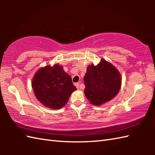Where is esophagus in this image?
Instances as JSON below:
<instances>
[{"label":"esophagus","instance_id":"34e87169","mask_svg":"<svg viewBox=\"0 0 155 155\" xmlns=\"http://www.w3.org/2000/svg\"><path fill=\"white\" fill-rule=\"evenodd\" d=\"M74 85H75V87L78 88H78H79V87H80V83H75V84H74Z\"/></svg>","mask_w":155,"mask_h":155}]
</instances>
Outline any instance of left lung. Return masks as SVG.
<instances>
[{
  "label": "left lung",
  "mask_w": 155,
  "mask_h": 155,
  "mask_svg": "<svg viewBox=\"0 0 155 155\" xmlns=\"http://www.w3.org/2000/svg\"><path fill=\"white\" fill-rule=\"evenodd\" d=\"M84 82L85 96L91 104L97 106L116 97L121 87L119 72L104 59L96 66H88Z\"/></svg>",
  "instance_id": "1"
}]
</instances>
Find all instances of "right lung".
Masks as SVG:
<instances>
[{
  "label": "right lung",
  "mask_w": 155,
  "mask_h": 155,
  "mask_svg": "<svg viewBox=\"0 0 155 155\" xmlns=\"http://www.w3.org/2000/svg\"><path fill=\"white\" fill-rule=\"evenodd\" d=\"M35 97L45 107L59 109L67 104L72 92L77 90L71 76L62 66H46L37 71L32 81Z\"/></svg>",
  "instance_id": "add662e5"
}]
</instances>
